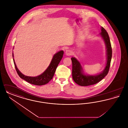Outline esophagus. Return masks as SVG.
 I'll return each mask as SVG.
<instances>
[{
	"label": "esophagus",
	"instance_id": "obj_1",
	"mask_svg": "<svg viewBox=\"0 0 128 128\" xmlns=\"http://www.w3.org/2000/svg\"><path fill=\"white\" fill-rule=\"evenodd\" d=\"M72 52L70 49H68L65 52V54L67 56H70L72 55Z\"/></svg>",
	"mask_w": 128,
	"mask_h": 128
}]
</instances>
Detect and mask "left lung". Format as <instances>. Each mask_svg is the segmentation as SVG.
I'll list each match as a JSON object with an SVG mask.
<instances>
[{
	"instance_id": "8db88e82",
	"label": "left lung",
	"mask_w": 128,
	"mask_h": 128,
	"mask_svg": "<svg viewBox=\"0 0 128 128\" xmlns=\"http://www.w3.org/2000/svg\"><path fill=\"white\" fill-rule=\"evenodd\" d=\"M101 32L99 36L103 39L106 45V63L103 70L96 75H88L84 73V70L79 61L75 58H72V75L74 81L78 85L86 86L97 84L108 74L112 58V48L108 33L103 27H101Z\"/></svg>"
}]
</instances>
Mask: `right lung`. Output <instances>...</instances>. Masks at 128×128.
<instances>
[{"label": "right lung", "mask_w": 128, "mask_h": 128, "mask_svg": "<svg viewBox=\"0 0 128 128\" xmlns=\"http://www.w3.org/2000/svg\"><path fill=\"white\" fill-rule=\"evenodd\" d=\"M63 54L64 51L63 50H60L56 53L53 56L48 67L45 70V71L40 75L36 77L28 76L23 74L17 68L14 58L13 61L17 72L20 78L32 84L36 85H44L48 83L53 78L56 68L60 61H61ZM13 55V53H12L13 57L14 56Z\"/></svg>", "instance_id": "right-lung-1"}]
</instances>
